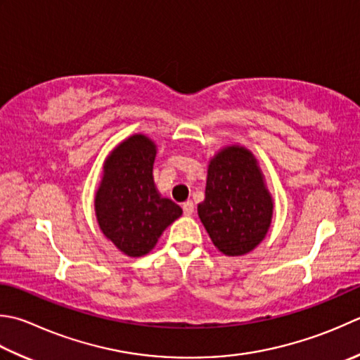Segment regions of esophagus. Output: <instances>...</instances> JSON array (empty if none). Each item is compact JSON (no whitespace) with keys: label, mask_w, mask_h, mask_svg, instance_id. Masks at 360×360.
Listing matches in <instances>:
<instances>
[{"label":"esophagus","mask_w":360,"mask_h":360,"mask_svg":"<svg viewBox=\"0 0 360 360\" xmlns=\"http://www.w3.org/2000/svg\"><path fill=\"white\" fill-rule=\"evenodd\" d=\"M182 209H184L186 215H192L195 212V206H193L192 201H186L184 204H182Z\"/></svg>","instance_id":"34e87169"}]
</instances>
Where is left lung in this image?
<instances>
[{
    "mask_svg": "<svg viewBox=\"0 0 360 360\" xmlns=\"http://www.w3.org/2000/svg\"><path fill=\"white\" fill-rule=\"evenodd\" d=\"M273 209L264 173L248 148L229 145L214 154L198 217L218 251L232 257L248 255L269 232Z\"/></svg>",
    "mask_w": 360,
    "mask_h": 360,
    "instance_id": "8db88e82",
    "label": "left lung"
}]
</instances>
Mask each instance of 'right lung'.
Instances as JSON below:
<instances>
[{
	"label": "right lung",
	"mask_w": 360,
	"mask_h": 360,
	"mask_svg": "<svg viewBox=\"0 0 360 360\" xmlns=\"http://www.w3.org/2000/svg\"><path fill=\"white\" fill-rule=\"evenodd\" d=\"M158 145L145 134H132L109 153L95 193V215L105 238L129 257H142L182 215V209L162 198L154 184Z\"/></svg>",
	"instance_id": "right-lung-1"
}]
</instances>
